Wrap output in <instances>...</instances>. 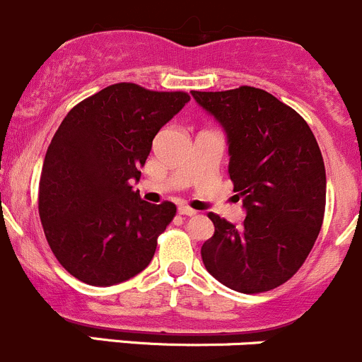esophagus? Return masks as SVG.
<instances>
[{"mask_svg": "<svg viewBox=\"0 0 362 362\" xmlns=\"http://www.w3.org/2000/svg\"><path fill=\"white\" fill-rule=\"evenodd\" d=\"M177 213L182 214V216H195L197 211L192 209V207H188V206H180V209H177Z\"/></svg>", "mask_w": 362, "mask_h": 362, "instance_id": "obj_1", "label": "esophagus"}]
</instances>
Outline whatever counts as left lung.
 Here are the masks:
<instances>
[{
	"label": "left lung",
	"mask_w": 362,
	"mask_h": 362,
	"mask_svg": "<svg viewBox=\"0 0 362 362\" xmlns=\"http://www.w3.org/2000/svg\"><path fill=\"white\" fill-rule=\"evenodd\" d=\"M228 137V174L243 197L241 228L209 213L213 238L202 262L220 284L243 294L291 280L313 248L325 211V167L306 121L264 89L192 91Z\"/></svg>",
	"instance_id": "1"
}]
</instances>
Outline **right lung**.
<instances>
[{"instance_id":"1","label":"right lung","mask_w":362,"mask_h":362,"mask_svg":"<svg viewBox=\"0 0 362 362\" xmlns=\"http://www.w3.org/2000/svg\"><path fill=\"white\" fill-rule=\"evenodd\" d=\"M189 100L117 82L74 107L42 167L38 213L45 239L71 276L96 287L148 267L176 204H149L134 192L153 139Z\"/></svg>"}]
</instances>
